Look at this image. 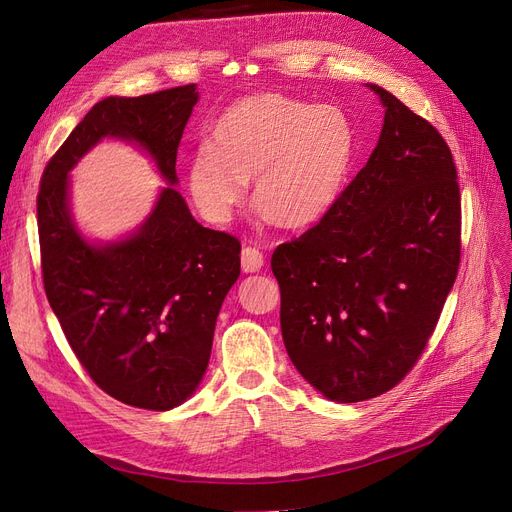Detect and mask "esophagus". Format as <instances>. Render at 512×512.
<instances>
[{
    "mask_svg": "<svg viewBox=\"0 0 512 512\" xmlns=\"http://www.w3.org/2000/svg\"><path fill=\"white\" fill-rule=\"evenodd\" d=\"M264 267V256L256 248H243L241 252V269L245 273H258Z\"/></svg>",
    "mask_w": 512,
    "mask_h": 512,
    "instance_id": "34e87169",
    "label": "esophagus"
}]
</instances>
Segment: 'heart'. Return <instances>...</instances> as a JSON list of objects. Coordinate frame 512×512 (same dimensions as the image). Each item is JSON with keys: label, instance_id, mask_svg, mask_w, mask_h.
<instances>
[{"label": "heart", "instance_id": "heart-1", "mask_svg": "<svg viewBox=\"0 0 512 512\" xmlns=\"http://www.w3.org/2000/svg\"><path fill=\"white\" fill-rule=\"evenodd\" d=\"M354 148V127L337 105L252 95L216 120L209 144L190 158L186 182L209 222H231L254 180L260 216L301 228L337 203Z\"/></svg>", "mask_w": 512, "mask_h": 512}]
</instances>
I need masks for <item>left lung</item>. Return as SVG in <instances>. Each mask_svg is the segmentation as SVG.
I'll list each match as a JSON object with an SVG mask.
<instances>
[{
  "mask_svg": "<svg viewBox=\"0 0 512 512\" xmlns=\"http://www.w3.org/2000/svg\"><path fill=\"white\" fill-rule=\"evenodd\" d=\"M377 148L328 214L281 243V337L332 402L375 398L424 351L460 267V186L445 139L390 91Z\"/></svg>",
  "mask_w": 512,
  "mask_h": 512,
  "instance_id": "obj_1",
  "label": "left lung"
}]
</instances>
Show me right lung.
Segmentation results:
<instances>
[{
  "instance_id": "obj_1",
  "label": "right lung",
  "mask_w": 512,
  "mask_h": 512,
  "mask_svg": "<svg viewBox=\"0 0 512 512\" xmlns=\"http://www.w3.org/2000/svg\"><path fill=\"white\" fill-rule=\"evenodd\" d=\"M197 84L105 97L44 169L38 231L48 303L86 373L137 409L180 407L203 381L220 307L241 271V243L192 218L175 156ZM103 138L135 143L168 182L147 220L110 242L86 238L71 211V169Z\"/></svg>"
}]
</instances>
